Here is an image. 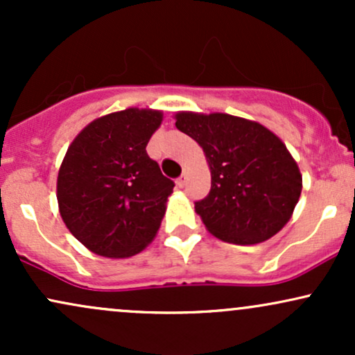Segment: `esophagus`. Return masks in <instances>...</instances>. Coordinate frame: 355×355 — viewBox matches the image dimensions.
I'll use <instances>...</instances> for the list:
<instances>
[{"label":"esophagus","mask_w":355,"mask_h":355,"mask_svg":"<svg viewBox=\"0 0 355 355\" xmlns=\"http://www.w3.org/2000/svg\"><path fill=\"white\" fill-rule=\"evenodd\" d=\"M185 182H187V175H185V173H183L182 177H178V178H177L178 187H183V185H185Z\"/></svg>","instance_id":"34e87169"}]
</instances>
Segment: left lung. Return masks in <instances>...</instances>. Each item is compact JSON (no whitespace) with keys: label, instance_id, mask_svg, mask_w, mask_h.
<instances>
[{"label":"left lung","instance_id":"8db88e82","mask_svg":"<svg viewBox=\"0 0 355 355\" xmlns=\"http://www.w3.org/2000/svg\"><path fill=\"white\" fill-rule=\"evenodd\" d=\"M175 118L210 165L209 195L195 202L210 234L254 245L282 230L299 202L302 175L280 138L257 121L227 113L182 112Z\"/></svg>","mask_w":355,"mask_h":355}]
</instances>
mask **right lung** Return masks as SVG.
Wrapping results in <instances>:
<instances>
[{
    "mask_svg": "<svg viewBox=\"0 0 355 355\" xmlns=\"http://www.w3.org/2000/svg\"><path fill=\"white\" fill-rule=\"evenodd\" d=\"M162 112L128 108L92 121L68 146L56 197L64 225L89 250L132 257L152 242L175 183L146 153Z\"/></svg>",
    "mask_w": 355,
    "mask_h": 355,
    "instance_id": "right-lung-1",
    "label": "right lung"
}]
</instances>
